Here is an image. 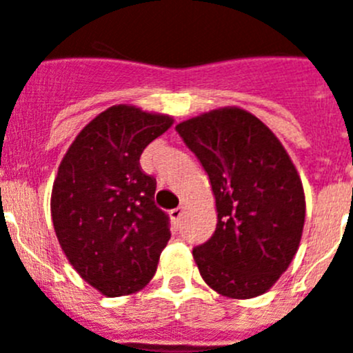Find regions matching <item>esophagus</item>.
<instances>
[{"label":"esophagus","instance_id":"1","mask_svg":"<svg viewBox=\"0 0 353 353\" xmlns=\"http://www.w3.org/2000/svg\"><path fill=\"white\" fill-rule=\"evenodd\" d=\"M183 212H184V205H179L177 209L170 210V217L174 219V223H179V219L183 217Z\"/></svg>","mask_w":353,"mask_h":353}]
</instances>
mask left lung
<instances>
[{
  "instance_id": "1",
  "label": "left lung",
  "mask_w": 353,
  "mask_h": 353,
  "mask_svg": "<svg viewBox=\"0 0 353 353\" xmlns=\"http://www.w3.org/2000/svg\"><path fill=\"white\" fill-rule=\"evenodd\" d=\"M176 130L216 200V232L193 249L200 275L226 298L265 294L291 265L305 226V192L291 157L259 118L236 106L184 120Z\"/></svg>"
}]
</instances>
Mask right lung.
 Instances as JSON below:
<instances>
[{"label": "right lung", "mask_w": 353, "mask_h": 353, "mask_svg": "<svg viewBox=\"0 0 353 353\" xmlns=\"http://www.w3.org/2000/svg\"><path fill=\"white\" fill-rule=\"evenodd\" d=\"M172 123L169 114L117 104L81 128L59 165L55 235L78 275L108 298L146 288L170 239L169 217L154 205L157 181L139 158Z\"/></svg>", "instance_id": "add662e5"}]
</instances>
